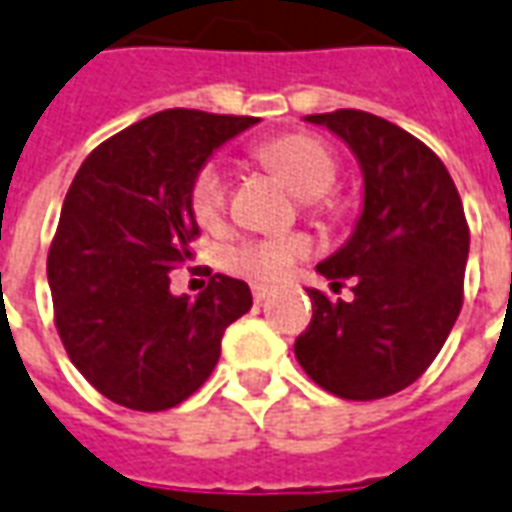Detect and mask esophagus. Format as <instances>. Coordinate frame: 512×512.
<instances>
[{
    "instance_id": "obj_1",
    "label": "esophagus",
    "mask_w": 512,
    "mask_h": 512,
    "mask_svg": "<svg viewBox=\"0 0 512 512\" xmlns=\"http://www.w3.org/2000/svg\"><path fill=\"white\" fill-rule=\"evenodd\" d=\"M250 290H253V301L256 303H262L264 298H270V287H267V284H253V287H250Z\"/></svg>"
}]
</instances>
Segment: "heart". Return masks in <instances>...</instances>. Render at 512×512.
<instances>
[{
    "label": "heart",
    "mask_w": 512,
    "mask_h": 512,
    "mask_svg": "<svg viewBox=\"0 0 512 512\" xmlns=\"http://www.w3.org/2000/svg\"><path fill=\"white\" fill-rule=\"evenodd\" d=\"M253 155L264 167L278 172L287 186L306 206L329 217L334 206L326 195L337 183V155L323 139L312 133H284L270 142H262ZM189 209L200 228L220 231L228 214V172L217 161H206L197 169L189 183ZM312 242L303 234L262 236V239H242L222 250V267L234 276L250 278L259 284H273L290 273L295 264L309 256Z\"/></svg>",
    "instance_id": "heart-1"
}]
</instances>
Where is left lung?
I'll list each match as a JSON object with an SVG mask.
<instances>
[{"mask_svg": "<svg viewBox=\"0 0 512 512\" xmlns=\"http://www.w3.org/2000/svg\"><path fill=\"white\" fill-rule=\"evenodd\" d=\"M306 119L354 150L365 206L351 239L317 264L331 287L351 278L354 301L309 290L312 323L295 340V357L334 396H393L432 365L463 309V200L438 155L382 116L340 108Z\"/></svg>", "mask_w": 512, "mask_h": 512, "instance_id": "obj_1", "label": "left lung"}]
</instances>
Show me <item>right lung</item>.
Masks as SVG:
<instances>
[{"label": "right lung", "instance_id": "obj_1", "mask_svg": "<svg viewBox=\"0 0 512 512\" xmlns=\"http://www.w3.org/2000/svg\"><path fill=\"white\" fill-rule=\"evenodd\" d=\"M256 116L169 108L94 147L63 200L47 256L55 329L72 365L119 407L161 412L203 387L250 287L214 273L195 301L169 273L200 236L189 183Z\"/></svg>", "mask_w": 512, "mask_h": 512}]
</instances>
